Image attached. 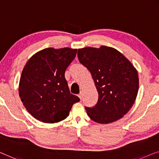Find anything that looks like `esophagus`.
<instances>
[{"label": "esophagus", "mask_w": 159, "mask_h": 159, "mask_svg": "<svg viewBox=\"0 0 159 159\" xmlns=\"http://www.w3.org/2000/svg\"><path fill=\"white\" fill-rule=\"evenodd\" d=\"M78 96H79V97L80 98V99H82V93H81V92H80V93H79V95H78Z\"/></svg>", "instance_id": "1"}]
</instances>
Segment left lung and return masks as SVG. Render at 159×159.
I'll list each match as a JSON object with an SVG mask.
<instances>
[{"label": "left lung", "instance_id": "8db88e82", "mask_svg": "<svg viewBox=\"0 0 159 159\" xmlns=\"http://www.w3.org/2000/svg\"><path fill=\"white\" fill-rule=\"evenodd\" d=\"M80 63L90 71L99 99L93 107H85L93 121L108 124L121 119L133 107L138 95L139 79L133 65L115 48L79 49Z\"/></svg>", "mask_w": 159, "mask_h": 159}]
</instances>
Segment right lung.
Listing matches in <instances>:
<instances>
[{
  "instance_id": "add662e5",
  "label": "right lung",
  "mask_w": 159,
  "mask_h": 159,
  "mask_svg": "<svg viewBox=\"0 0 159 159\" xmlns=\"http://www.w3.org/2000/svg\"><path fill=\"white\" fill-rule=\"evenodd\" d=\"M76 49H44L26 62L20 78L19 97L29 113L45 123L62 121L69 115L77 96L70 93L65 72Z\"/></svg>"
}]
</instances>
